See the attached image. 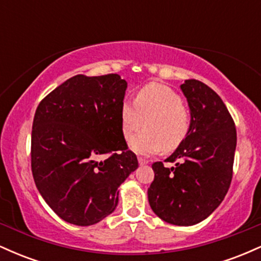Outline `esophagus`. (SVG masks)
Masks as SVG:
<instances>
[{
    "mask_svg": "<svg viewBox=\"0 0 261 261\" xmlns=\"http://www.w3.org/2000/svg\"><path fill=\"white\" fill-rule=\"evenodd\" d=\"M139 163H140V166H145V164L148 163V161L145 160V158H142V157H139Z\"/></svg>",
    "mask_w": 261,
    "mask_h": 261,
    "instance_id": "obj_1",
    "label": "esophagus"
}]
</instances>
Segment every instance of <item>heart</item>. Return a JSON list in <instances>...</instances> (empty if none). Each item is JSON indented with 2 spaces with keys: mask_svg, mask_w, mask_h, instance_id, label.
Returning a JSON list of instances; mask_svg holds the SVG:
<instances>
[{
  "mask_svg": "<svg viewBox=\"0 0 261 261\" xmlns=\"http://www.w3.org/2000/svg\"><path fill=\"white\" fill-rule=\"evenodd\" d=\"M143 133L134 137L130 147L139 154L151 155L173 152L187 140L191 128V113L180 95L168 86L151 82L137 89L134 101L120 106L122 136L128 140L141 127Z\"/></svg>",
  "mask_w": 261,
  "mask_h": 261,
  "instance_id": "1",
  "label": "heart"
}]
</instances>
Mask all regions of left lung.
<instances>
[{
    "label": "left lung",
    "mask_w": 261,
    "mask_h": 261,
    "mask_svg": "<svg viewBox=\"0 0 261 261\" xmlns=\"http://www.w3.org/2000/svg\"><path fill=\"white\" fill-rule=\"evenodd\" d=\"M191 112L187 140L167 161L154 162L148 188L151 208L166 222L193 226L208 217L228 191L233 175L237 131L220 95L205 83L187 80L180 86Z\"/></svg>",
    "instance_id": "8db88e82"
}]
</instances>
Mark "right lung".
I'll return each instance as SVG.
<instances>
[{
    "label": "right lung",
    "mask_w": 261,
    "mask_h": 261,
    "mask_svg": "<svg viewBox=\"0 0 261 261\" xmlns=\"http://www.w3.org/2000/svg\"><path fill=\"white\" fill-rule=\"evenodd\" d=\"M127 83L119 74H77L39 103L32 130V173L60 218L91 226L119 201L118 188L137 169L120 126Z\"/></svg>",
    "instance_id": "1"
}]
</instances>
